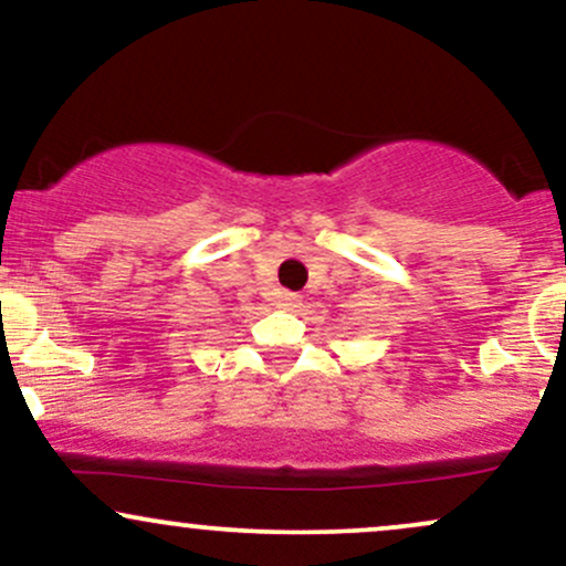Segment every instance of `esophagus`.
I'll list each match as a JSON object with an SVG mask.
<instances>
[{
  "label": "esophagus",
  "mask_w": 566,
  "mask_h": 566,
  "mask_svg": "<svg viewBox=\"0 0 566 566\" xmlns=\"http://www.w3.org/2000/svg\"><path fill=\"white\" fill-rule=\"evenodd\" d=\"M279 305H282V308H297V305H301V295H297V292H282V295H279Z\"/></svg>",
  "instance_id": "34e87169"
}]
</instances>
